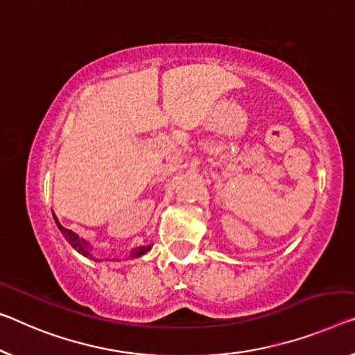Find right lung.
Masks as SVG:
<instances>
[{
    "mask_svg": "<svg viewBox=\"0 0 355 355\" xmlns=\"http://www.w3.org/2000/svg\"><path fill=\"white\" fill-rule=\"evenodd\" d=\"M53 219H55L57 227L60 228V232L63 233L64 239H67V241L71 244V246H73L76 250H78V252H80L83 255H85V257H92V255L89 254V250H87V243L84 241V239H79L78 234H74L73 232L68 230V228L62 227V223H60V222L57 220V217H55V216H53ZM149 249H150V246H141V248H136V249H133V250H132V257H133V259H135V257H141V255L146 254L147 250H149ZM95 260H96V259H95Z\"/></svg>",
    "mask_w": 355,
    "mask_h": 355,
    "instance_id": "1",
    "label": "right lung"
}]
</instances>
